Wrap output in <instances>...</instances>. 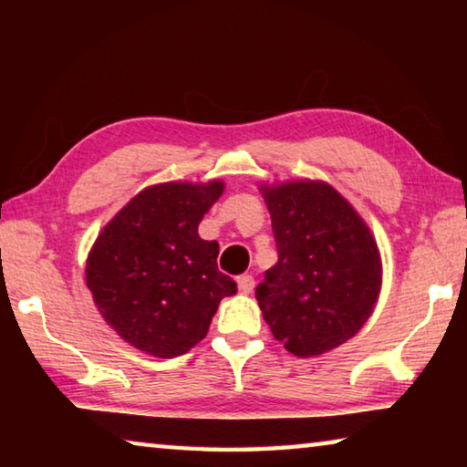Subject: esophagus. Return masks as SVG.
<instances>
[{"instance_id":"obj_1","label":"esophagus","mask_w":467,"mask_h":467,"mask_svg":"<svg viewBox=\"0 0 467 467\" xmlns=\"http://www.w3.org/2000/svg\"><path fill=\"white\" fill-rule=\"evenodd\" d=\"M236 282H239V290L244 292V295H249V292L255 288V280H253V275L249 274H243L236 278Z\"/></svg>"}]
</instances>
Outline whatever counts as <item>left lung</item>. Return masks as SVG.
Listing matches in <instances>:
<instances>
[{"instance_id": "8db88e82", "label": "left lung", "mask_w": 467, "mask_h": 467, "mask_svg": "<svg viewBox=\"0 0 467 467\" xmlns=\"http://www.w3.org/2000/svg\"><path fill=\"white\" fill-rule=\"evenodd\" d=\"M278 264L255 290L274 337L295 357L358 334L381 290V255L358 212L323 181L262 185Z\"/></svg>"}]
</instances>
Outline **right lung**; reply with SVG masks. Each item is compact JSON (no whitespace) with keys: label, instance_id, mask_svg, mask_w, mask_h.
Segmentation results:
<instances>
[{"label":"right lung","instance_id":"add662e5","mask_svg":"<svg viewBox=\"0 0 467 467\" xmlns=\"http://www.w3.org/2000/svg\"><path fill=\"white\" fill-rule=\"evenodd\" d=\"M223 181L161 183L140 192L102 228L86 284L125 342L158 358L181 357L208 334L220 300L236 292L218 270V243L197 234Z\"/></svg>","mask_w":467,"mask_h":467}]
</instances>
